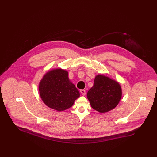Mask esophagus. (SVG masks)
Wrapping results in <instances>:
<instances>
[{
    "label": "esophagus",
    "instance_id": "obj_1",
    "mask_svg": "<svg viewBox=\"0 0 157 157\" xmlns=\"http://www.w3.org/2000/svg\"><path fill=\"white\" fill-rule=\"evenodd\" d=\"M80 92H81V93L82 94V95H83V96H85V94H86V91H85V90H80Z\"/></svg>",
    "mask_w": 157,
    "mask_h": 157
}]
</instances>
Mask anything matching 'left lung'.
<instances>
[{
  "mask_svg": "<svg viewBox=\"0 0 157 157\" xmlns=\"http://www.w3.org/2000/svg\"><path fill=\"white\" fill-rule=\"evenodd\" d=\"M122 97L120 83L103 75H98L93 86L87 93V98L92 108L100 113L114 109Z\"/></svg>",
  "mask_w": 157,
  "mask_h": 157,
  "instance_id": "left-lung-1",
  "label": "left lung"
}]
</instances>
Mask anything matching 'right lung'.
I'll return each mask as SVG.
<instances>
[{
	"instance_id": "add662e5",
	"label": "right lung",
	"mask_w": 157,
	"mask_h": 157,
	"mask_svg": "<svg viewBox=\"0 0 157 157\" xmlns=\"http://www.w3.org/2000/svg\"><path fill=\"white\" fill-rule=\"evenodd\" d=\"M40 96L48 107L62 111L71 108L79 97V90L68 78V72L60 68L48 72L39 85Z\"/></svg>"
}]
</instances>
